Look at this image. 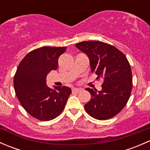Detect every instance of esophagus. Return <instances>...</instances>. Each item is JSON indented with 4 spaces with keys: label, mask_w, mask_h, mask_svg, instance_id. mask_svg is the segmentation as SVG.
<instances>
[{
    "label": "esophagus",
    "mask_w": 150,
    "mask_h": 150,
    "mask_svg": "<svg viewBox=\"0 0 150 150\" xmlns=\"http://www.w3.org/2000/svg\"><path fill=\"white\" fill-rule=\"evenodd\" d=\"M72 91L75 92V93H79V92L81 91V88H74L73 89H72Z\"/></svg>",
    "instance_id": "obj_1"
}]
</instances>
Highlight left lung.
<instances>
[{
    "mask_svg": "<svg viewBox=\"0 0 150 150\" xmlns=\"http://www.w3.org/2000/svg\"><path fill=\"white\" fill-rule=\"evenodd\" d=\"M75 46L88 57L91 72L104 80L102 89L87 88L91 99L86 111L97 120H107L118 114L129 99L132 72L129 62L120 51L101 41H83Z\"/></svg>",
    "mask_w": 150,
    "mask_h": 150,
    "instance_id": "8db88e82",
    "label": "left lung"
}]
</instances>
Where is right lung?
<instances>
[{"mask_svg": "<svg viewBox=\"0 0 150 150\" xmlns=\"http://www.w3.org/2000/svg\"><path fill=\"white\" fill-rule=\"evenodd\" d=\"M66 47L45 46L28 53L21 61L13 78L16 96L23 108L40 120L57 117L72 93L67 86L49 88L46 76L58 67V59Z\"/></svg>", "mask_w": 150, "mask_h": 150, "instance_id": "obj_1", "label": "right lung"}]
</instances>
